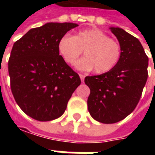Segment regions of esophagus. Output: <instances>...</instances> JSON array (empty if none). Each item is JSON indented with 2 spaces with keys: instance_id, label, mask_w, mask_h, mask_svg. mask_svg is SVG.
<instances>
[{
  "instance_id": "esophagus-1",
  "label": "esophagus",
  "mask_w": 155,
  "mask_h": 155,
  "mask_svg": "<svg viewBox=\"0 0 155 155\" xmlns=\"http://www.w3.org/2000/svg\"><path fill=\"white\" fill-rule=\"evenodd\" d=\"M80 75V78H81V80L82 82H84V74H79Z\"/></svg>"
}]
</instances>
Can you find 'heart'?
<instances>
[{"label": "heart", "instance_id": "obj_1", "mask_svg": "<svg viewBox=\"0 0 155 155\" xmlns=\"http://www.w3.org/2000/svg\"><path fill=\"white\" fill-rule=\"evenodd\" d=\"M59 53L67 64L74 65L84 51L85 57L76 64L81 71L94 70L97 74L112 71L121 59L120 44L98 29L77 32L74 36L64 35L58 43Z\"/></svg>", "mask_w": 155, "mask_h": 155}]
</instances>
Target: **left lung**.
<instances>
[{
  "label": "left lung",
  "mask_w": 155,
  "mask_h": 155,
  "mask_svg": "<svg viewBox=\"0 0 155 155\" xmlns=\"http://www.w3.org/2000/svg\"><path fill=\"white\" fill-rule=\"evenodd\" d=\"M110 29L121 47L119 64L110 72L84 78L91 90L89 112L103 124L119 122L133 112L148 78L149 58L140 41L123 29Z\"/></svg>",
  "instance_id": "8db88e82"
}]
</instances>
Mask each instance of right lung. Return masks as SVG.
Returning <instances> with one entry per match:
<instances>
[{
	"label": "right lung",
	"mask_w": 155,
	"mask_h": 155,
	"mask_svg": "<svg viewBox=\"0 0 155 155\" xmlns=\"http://www.w3.org/2000/svg\"><path fill=\"white\" fill-rule=\"evenodd\" d=\"M75 23L50 22L31 29L15 41L8 71L13 96L24 113L50 121L64 114L80 76L60 55L58 43Z\"/></svg>",
	"instance_id": "1"
}]
</instances>
